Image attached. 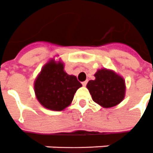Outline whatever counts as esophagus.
<instances>
[{
    "mask_svg": "<svg viewBox=\"0 0 153 153\" xmlns=\"http://www.w3.org/2000/svg\"><path fill=\"white\" fill-rule=\"evenodd\" d=\"M82 85H83V86H85V85H86V84H87V82H86V81H85V82H82Z\"/></svg>",
    "mask_w": 153,
    "mask_h": 153,
    "instance_id": "1",
    "label": "esophagus"
}]
</instances>
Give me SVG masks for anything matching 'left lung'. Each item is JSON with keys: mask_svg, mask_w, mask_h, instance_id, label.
I'll use <instances>...</instances> for the list:
<instances>
[{"mask_svg": "<svg viewBox=\"0 0 153 153\" xmlns=\"http://www.w3.org/2000/svg\"><path fill=\"white\" fill-rule=\"evenodd\" d=\"M95 77L89 81L86 87L96 104L103 108H111L123 101L126 91L123 77L106 68L97 70Z\"/></svg>", "mask_w": 153, "mask_h": 153, "instance_id": "obj_1", "label": "left lung"}]
</instances>
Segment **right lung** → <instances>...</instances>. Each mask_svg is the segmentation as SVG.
I'll return each instance as SVG.
<instances>
[{
    "mask_svg": "<svg viewBox=\"0 0 153 153\" xmlns=\"http://www.w3.org/2000/svg\"><path fill=\"white\" fill-rule=\"evenodd\" d=\"M82 86L76 76L64 71L63 62L55 59H50L44 65L33 82L39 102L54 111H61L70 105L76 91Z\"/></svg>",
    "mask_w": 153,
    "mask_h": 153,
    "instance_id": "add662e5",
    "label": "right lung"
}]
</instances>
